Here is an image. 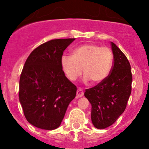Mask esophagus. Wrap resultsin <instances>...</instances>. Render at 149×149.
<instances>
[{
	"label": "esophagus",
	"mask_w": 149,
	"mask_h": 149,
	"mask_svg": "<svg viewBox=\"0 0 149 149\" xmlns=\"http://www.w3.org/2000/svg\"><path fill=\"white\" fill-rule=\"evenodd\" d=\"M84 92H83V89L81 88H78L77 91V98H81L84 95Z\"/></svg>",
	"instance_id": "1"
}]
</instances>
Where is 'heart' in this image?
Wrapping results in <instances>:
<instances>
[{"instance_id": "1", "label": "heart", "mask_w": 149, "mask_h": 149, "mask_svg": "<svg viewBox=\"0 0 149 149\" xmlns=\"http://www.w3.org/2000/svg\"><path fill=\"white\" fill-rule=\"evenodd\" d=\"M113 65V55L107 47L86 44L72 51V56L64 55L61 65L65 75L74 81L81 74L84 68L85 81L99 84L108 77Z\"/></svg>"}]
</instances>
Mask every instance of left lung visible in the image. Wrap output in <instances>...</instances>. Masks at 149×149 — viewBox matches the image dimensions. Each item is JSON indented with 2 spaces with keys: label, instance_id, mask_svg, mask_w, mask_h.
<instances>
[{
  "label": "left lung",
  "instance_id": "left-lung-1",
  "mask_svg": "<svg viewBox=\"0 0 149 149\" xmlns=\"http://www.w3.org/2000/svg\"><path fill=\"white\" fill-rule=\"evenodd\" d=\"M113 65L109 76L94 87L86 89L84 95L92 105L93 125L104 129L112 125L123 113L131 95L132 74L126 56L111 42Z\"/></svg>",
  "mask_w": 149,
  "mask_h": 149
}]
</instances>
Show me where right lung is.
<instances>
[{"label":"right lung","instance_id":"1","mask_svg":"<svg viewBox=\"0 0 149 149\" xmlns=\"http://www.w3.org/2000/svg\"><path fill=\"white\" fill-rule=\"evenodd\" d=\"M75 39H52L30 53L19 81V101L29 123L44 130L60 125L77 87L61 65L63 51Z\"/></svg>","mask_w":149,"mask_h":149}]
</instances>
